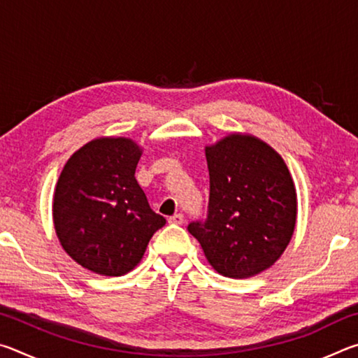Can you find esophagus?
I'll use <instances>...</instances> for the list:
<instances>
[{
    "label": "esophagus",
    "mask_w": 358,
    "mask_h": 358,
    "mask_svg": "<svg viewBox=\"0 0 358 358\" xmlns=\"http://www.w3.org/2000/svg\"><path fill=\"white\" fill-rule=\"evenodd\" d=\"M169 222H171V224H178V226H180V224L185 222V216L181 215V213H177V215H173V216L169 217Z\"/></svg>",
    "instance_id": "esophagus-1"
}]
</instances>
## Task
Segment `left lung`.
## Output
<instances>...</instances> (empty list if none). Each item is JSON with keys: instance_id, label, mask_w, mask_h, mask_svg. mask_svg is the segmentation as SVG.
I'll list each match as a JSON object with an SVG mask.
<instances>
[{"instance_id": "obj_1", "label": "left lung", "mask_w": 358, "mask_h": 358, "mask_svg": "<svg viewBox=\"0 0 358 358\" xmlns=\"http://www.w3.org/2000/svg\"><path fill=\"white\" fill-rule=\"evenodd\" d=\"M208 213L187 230L210 265L227 278H250L273 265L294 235L296 192L282 157L260 138L229 134L205 148Z\"/></svg>"}]
</instances>
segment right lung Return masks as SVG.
<instances>
[{
    "instance_id": "obj_1",
    "label": "right lung",
    "mask_w": 358,
    "mask_h": 358,
    "mask_svg": "<svg viewBox=\"0 0 358 358\" xmlns=\"http://www.w3.org/2000/svg\"><path fill=\"white\" fill-rule=\"evenodd\" d=\"M141 156L131 138L101 137L66 162L53 196V224L63 250L83 268L126 275L166 224L134 177Z\"/></svg>"
}]
</instances>
